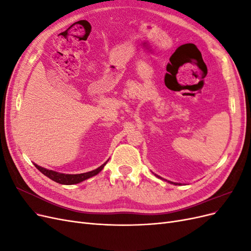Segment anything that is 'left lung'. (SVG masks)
Listing matches in <instances>:
<instances>
[{
    "mask_svg": "<svg viewBox=\"0 0 251 251\" xmlns=\"http://www.w3.org/2000/svg\"><path fill=\"white\" fill-rule=\"evenodd\" d=\"M157 177H159V176H157ZM174 184H176V183H174ZM178 185V184H177Z\"/></svg>",
    "mask_w": 251,
    "mask_h": 251,
    "instance_id": "obj_1",
    "label": "left lung"
}]
</instances>
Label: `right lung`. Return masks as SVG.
Returning <instances> with one entry per match:
<instances>
[{
  "label": "right lung",
  "instance_id": "obj_1",
  "mask_svg": "<svg viewBox=\"0 0 251 251\" xmlns=\"http://www.w3.org/2000/svg\"><path fill=\"white\" fill-rule=\"evenodd\" d=\"M107 164V162L103 163L101 166H100V168L94 170V171H91V172H88V173H83V174H77V175H69V174H62V173H57V172H54V171H51V170H46L44 168H41V166L39 165H35V168L39 170L41 173H43L45 176L50 178L51 180L57 182V183H60V184H66V185H71V184H76V183H79V182L86 180V179H89L91 177L95 176V175H97L98 173H100L102 169L103 166Z\"/></svg>",
  "mask_w": 251,
  "mask_h": 251
}]
</instances>
